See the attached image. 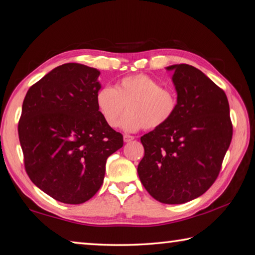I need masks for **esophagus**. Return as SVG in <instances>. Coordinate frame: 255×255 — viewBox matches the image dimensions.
I'll return each instance as SVG.
<instances>
[{
	"label": "esophagus",
	"mask_w": 255,
	"mask_h": 255,
	"mask_svg": "<svg viewBox=\"0 0 255 255\" xmlns=\"http://www.w3.org/2000/svg\"><path fill=\"white\" fill-rule=\"evenodd\" d=\"M133 136H130V134H124V141L125 142H130L131 140H133Z\"/></svg>",
	"instance_id": "1"
}]
</instances>
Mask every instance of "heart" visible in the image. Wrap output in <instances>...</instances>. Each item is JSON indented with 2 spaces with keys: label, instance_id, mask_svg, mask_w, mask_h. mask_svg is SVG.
<instances>
[{
  "label": "heart",
  "instance_id": "1",
  "mask_svg": "<svg viewBox=\"0 0 255 255\" xmlns=\"http://www.w3.org/2000/svg\"><path fill=\"white\" fill-rule=\"evenodd\" d=\"M96 105L105 123L115 127L123 115L121 127L126 131L157 129L166 125L177 111V97L162 88L156 79L144 74L121 79L115 87H103L96 95Z\"/></svg>",
  "mask_w": 255,
  "mask_h": 255
}]
</instances>
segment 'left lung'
Returning a JSON list of instances; mask_svg holds the SVG:
<instances>
[{
    "label": "left lung",
    "instance_id": "8db88e82",
    "mask_svg": "<svg viewBox=\"0 0 255 255\" xmlns=\"http://www.w3.org/2000/svg\"><path fill=\"white\" fill-rule=\"evenodd\" d=\"M173 71L177 111L162 127L140 138L138 164L143 187L157 201L181 204L200 197L220 172L232 139L227 95L200 69L188 64Z\"/></svg>",
    "mask_w": 255,
    "mask_h": 255
}]
</instances>
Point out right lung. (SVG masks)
I'll return each instance as SVG.
<instances>
[{
  "label": "right lung",
  "mask_w": 255,
  "mask_h": 255,
  "mask_svg": "<svg viewBox=\"0 0 255 255\" xmlns=\"http://www.w3.org/2000/svg\"><path fill=\"white\" fill-rule=\"evenodd\" d=\"M101 72L67 63L28 89L18 122L24 166L35 186L63 203L89 200L102 187L106 160L124 144L96 105Z\"/></svg>",
  "instance_id": "right-lung-1"
}]
</instances>
